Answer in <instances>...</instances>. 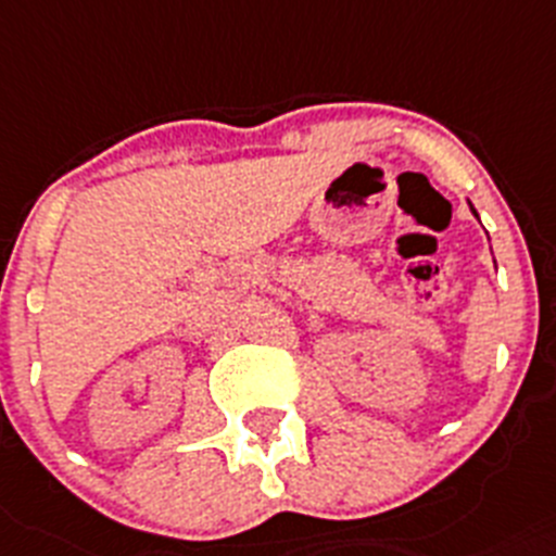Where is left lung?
Wrapping results in <instances>:
<instances>
[{"instance_id": "obj_1", "label": "left lung", "mask_w": 556, "mask_h": 556, "mask_svg": "<svg viewBox=\"0 0 556 556\" xmlns=\"http://www.w3.org/2000/svg\"><path fill=\"white\" fill-rule=\"evenodd\" d=\"M469 207H471V214H475V216H477V211H475V205H471V202H469ZM477 219H480V216H477Z\"/></svg>"}]
</instances>
